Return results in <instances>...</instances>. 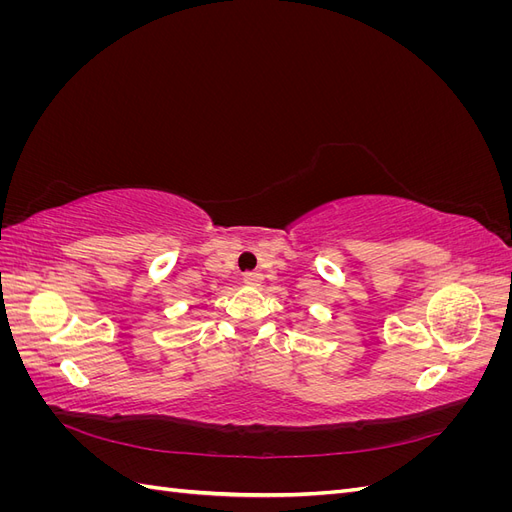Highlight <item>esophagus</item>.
<instances>
[{
  "mask_svg": "<svg viewBox=\"0 0 512 512\" xmlns=\"http://www.w3.org/2000/svg\"><path fill=\"white\" fill-rule=\"evenodd\" d=\"M243 282H245V286L258 288V286L262 284V273H258V271H247V273L243 275Z\"/></svg>",
  "mask_w": 512,
  "mask_h": 512,
  "instance_id": "1",
  "label": "esophagus"
}]
</instances>
